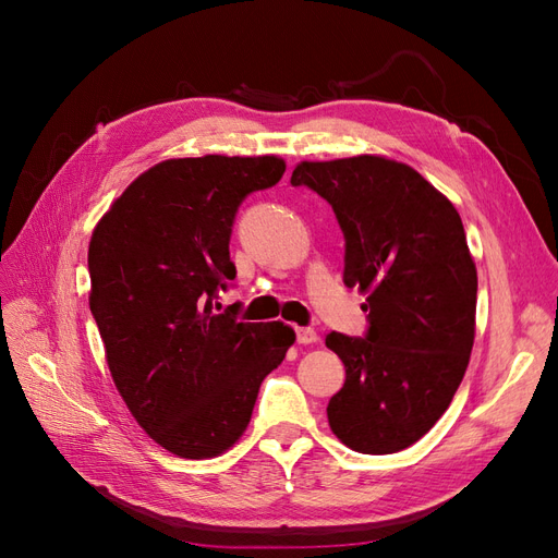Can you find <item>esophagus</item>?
Segmentation results:
<instances>
[{
    "mask_svg": "<svg viewBox=\"0 0 558 558\" xmlns=\"http://www.w3.org/2000/svg\"><path fill=\"white\" fill-rule=\"evenodd\" d=\"M295 337H298V344H314L318 340L316 330L312 328H295Z\"/></svg>",
    "mask_w": 558,
    "mask_h": 558,
    "instance_id": "34e87169",
    "label": "esophagus"
}]
</instances>
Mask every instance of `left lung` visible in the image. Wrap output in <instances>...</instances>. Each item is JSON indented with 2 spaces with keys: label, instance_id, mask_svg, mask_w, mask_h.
<instances>
[{
  "label": "left lung",
  "instance_id": "obj_1",
  "mask_svg": "<svg viewBox=\"0 0 558 558\" xmlns=\"http://www.w3.org/2000/svg\"><path fill=\"white\" fill-rule=\"evenodd\" d=\"M291 183L330 202L347 240L344 283L367 295V337H326L347 369L330 430L361 453L408 449L447 412L475 342L477 267L461 216L386 156L302 160Z\"/></svg>",
  "mask_w": 558,
  "mask_h": 558
}]
</instances>
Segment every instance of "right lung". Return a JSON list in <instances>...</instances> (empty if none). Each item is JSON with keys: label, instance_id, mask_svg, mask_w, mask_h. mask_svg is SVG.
<instances>
[{"label": "right lung", "instance_id": "add662e5", "mask_svg": "<svg viewBox=\"0 0 558 558\" xmlns=\"http://www.w3.org/2000/svg\"><path fill=\"white\" fill-rule=\"evenodd\" d=\"M283 172L279 156L162 160L93 230L88 300L116 391L181 459H214L240 440L263 379L295 342L281 320L211 312L238 275L228 244L240 202Z\"/></svg>", "mask_w": 558, "mask_h": 558}]
</instances>
